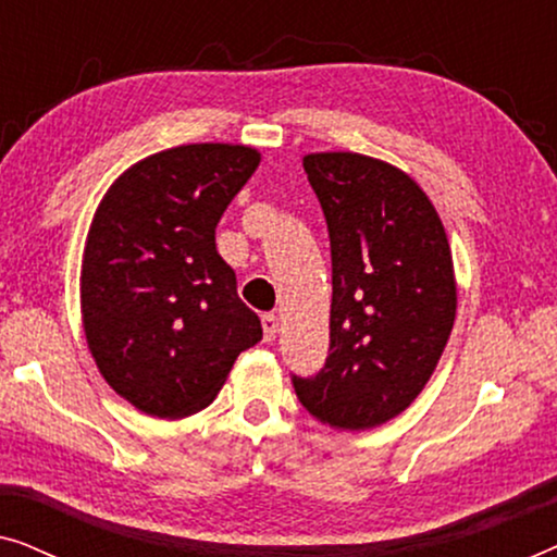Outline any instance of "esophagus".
I'll return each mask as SVG.
<instances>
[{"label": "esophagus", "instance_id": "34e87169", "mask_svg": "<svg viewBox=\"0 0 557 557\" xmlns=\"http://www.w3.org/2000/svg\"><path fill=\"white\" fill-rule=\"evenodd\" d=\"M263 337H265V342H273L276 339V334H278V317L276 314H263Z\"/></svg>", "mask_w": 557, "mask_h": 557}]
</instances>
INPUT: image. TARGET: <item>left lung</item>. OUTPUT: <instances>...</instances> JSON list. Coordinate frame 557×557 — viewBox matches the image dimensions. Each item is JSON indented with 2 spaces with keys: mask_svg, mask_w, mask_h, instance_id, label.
I'll return each mask as SVG.
<instances>
[{
  "mask_svg": "<svg viewBox=\"0 0 557 557\" xmlns=\"http://www.w3.org/2000/svg\"><path fill=\"white\" fill-rule=\"evenodd\" d=\"M332 246L330 357L292 377L301 406L339 431L375 429L429 383L456 319L436 208L398 166L355 151L304 157Z\"/></svg>",
  "mask_w": 557,
  "mask_h": 557,
  "instance_id": "1",
  "label": "left lung"
}]
</instances>
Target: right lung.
Wrapping results in <instances>:
<instances>
[{
  "mask_svg": "<svg viewBox=\"0 0 557 557\" xmlns=\"http://www.w3.org/2000/svg\"><path fill=\"white\" fill-rule=\"evenodd\" d=\"M261 154L185 144L121 174L98 205L81 269L88 349L121 398L157 418L208 408L261 319L238 296L215 227Z\"/></svg>",
  "mask_w": 557,
  "mask_h": 557,
  "instance_id": "obj_1",
  "label": "right lung"
}]
</instances>
